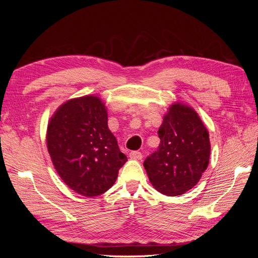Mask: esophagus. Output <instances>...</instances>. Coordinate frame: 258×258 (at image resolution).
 <instances>
[{
    "label": "esophagus",
    "mask_w": 258,
    "mask_h": 258,
    "mask_svg": "<svg viewBox=\"0 0 258 258\" xmlns=\"http://www.w3.org/2000/svg\"><path fill=\"white\" fill-rule=\"evenodd\" d=\"M129 157H130V159H134V160H141L142 154L140 152H131L129 154Z\"/></svg>",
    "instance_id": "1"
}]
</instances>
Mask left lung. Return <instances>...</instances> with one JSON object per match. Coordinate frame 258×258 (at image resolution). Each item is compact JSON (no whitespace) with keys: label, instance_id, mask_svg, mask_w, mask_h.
<instances>
[{"label":"left lung","instance_id":"obj_1","mask_svg":"<svg viewBox=\"0 0 258 258\" xmlns=\"http://www.w3.org/2000/svg\"><path fill=\"white\" fill-rule=\"evenodd\" d=\"M158 136V150L143 166L156 190L179 196L199 182L209 166V131L191 106L175 102L163 116Z\"/></svg>","mask_w":258,"mask_h":258}]
</instances>
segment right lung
<instances>
[{
    "label": "right lung",
    "mask_w": 258,
    "mask_h": 258,
    "mask_svg": "<svg viewBox=\"0 0 258 258\" xmlns=\"http://www.w3.org/2000/svg\"><path fill=\"white\" fill-rule=\"evenodd\" d=\"M46 142L62 181L85 197L110 189L127 161L108 129L105 103L97 96L62 103L48 121Z\"/></svg>",
    "instance_id": "obj_1"
}]
</instances>
